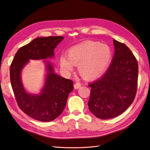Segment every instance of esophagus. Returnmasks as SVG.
Returning <instances> with one entry per match:
<instances>
[{"mask_svg":"<svg viewBox=\"0 0 150 150\" xmlns=\"http://www.w3.org/2000/svg\"><path fill=\"white\" fill-rule=\"evenodd\" d=\"M81 86V84L80 83H76L74 84V89H79L80 87Z\"/></svg>","mask_w":150,"mask_h":150,"instance_id":"obj_1","label":"esophagus"}]
</instances>
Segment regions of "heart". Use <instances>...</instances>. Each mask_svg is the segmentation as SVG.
Masks as SVG:
<instances>
[{"label":"heart","mask_w":150,"mask_h":150,"mask_svg":"<svg viewBox=\"0 0 150 150\" xmlns=\"http://www.w3.org/2000/svg\"><path fill=\"white\" fill-rule=\"evenodd\" d=\"M112 52L105 44L86 41L72 47L68 52V57H61V67L66 72L74 70L78 65L79 71L87 78H93L106 70L111 60Z\"/></svg>","instance_id":"heart-1"}]
</instances>
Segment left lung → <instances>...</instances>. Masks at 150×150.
Returning <instances> with one entry per match:
<instances>
[{
  "instance_id": "obj_1",
  "label": "left lung",
  "mask_w": 150,
  "mask_h": 150,
  "mask_svg": "<svg viewBox=\"0 0 150 150\" xmlns=\"http://www.w3.org/2000/svg\"><path fill=\"white\" fill-rule=\"evenodd\" d=\"M115 54L106 73L90 83L89 110L98 118L121 115L133 102L138 86V64L130 49L113 39Z\"/></svg>"
}]
</instances>
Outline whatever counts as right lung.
Instances as JSON below:
<instances>
[{"mask_svg":"<svg viewBox=\"0 0 150 150\" xmlns=\"http://www.w3.org/2000/svg\"><path fill=\"white\" fill-rule=\"evenodd\" d=\"M64 39L62 36L38 38L18 50L10 67V78L13 94L22 111L40 121H51L59 116L66 106L73 82L56 74L52 65L46 62L45 84L39 94L25 91L21 73L29 59H46L54 56V49Z\"/></svg>","mask_w":150,"mask_h":150,"instance_id":"1","label":"right lung"}]
</instances>
